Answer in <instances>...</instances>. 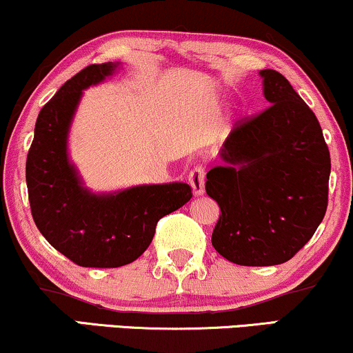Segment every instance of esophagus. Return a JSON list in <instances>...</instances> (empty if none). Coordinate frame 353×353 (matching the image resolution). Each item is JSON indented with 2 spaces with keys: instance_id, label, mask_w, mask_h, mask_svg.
Masks as SVG:
<instances>
[{
  "instance_id": "34e87169",
  "label": "esophagus",
  "mask_w": 353,
  "mask_h": 353,
  "mask_svg": "<svg viewBox=\"0 0 353 353\" xmlns=\"http://www.w3.org/2000/svg\"><path fill=\"white\" fill-rule=\"evenodd\" d=\"M187 181H189V184L195 195H202L205 190V168L203 166L192 168Z\"/></svg>"
}]
</instances>
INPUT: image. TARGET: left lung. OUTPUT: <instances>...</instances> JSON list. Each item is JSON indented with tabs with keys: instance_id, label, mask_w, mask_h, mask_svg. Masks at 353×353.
<instances>
[{
	"instance_id": "1",
	"label": "left lung",
	"mask_w": 353,
	"mask_h": 353,
	"mask_svg": "<svg viewBox=\"0 0 353 353\" xmlns=\"http://www.w3.org/2000/svg\"><path fill=\"white\" fill-rule=\"evenodd\" d=\"M261 77L270 105L234 125L205 184L221 212L213 248L249 267L283 264L311 239L325 215L331 174L313 110L279 71Z\"/></svg>"
}]
</instances>
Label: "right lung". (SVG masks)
<instances>
[{"mask_svg": "<svg viewBox=\"0 0 353 353\" xmlns=\"http://www.w3.org/2000/svg\"><path fill=\"white\" fill-rule=\"evenodd\" d=\"M117 63L89 65L40 110L26 161L29 203L40 233L81 267H122L153 241L158 221L192 199L182 182L138 185L94 195L79 182L66 154V137L83 89L101 83Z\"/></svg>", "mask_w": 353, "mask_h": 353, "instance_id": "1", "label": "right lung"}]
</instances>
